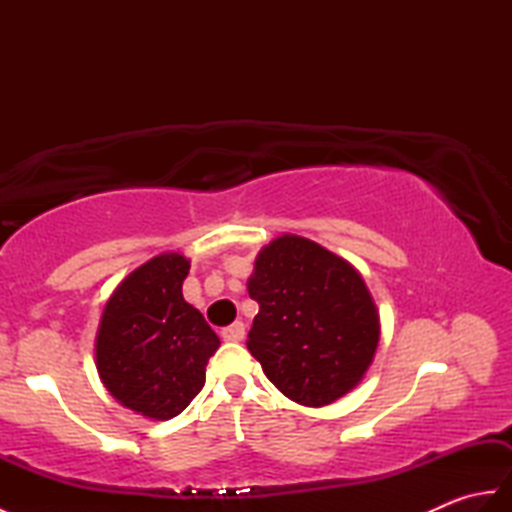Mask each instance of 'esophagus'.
I'll list each match as a JSON object with an SVG mask.
<instances>
[{
    "label": "esophagus",
    "instance_id": "1",
    "mask_svg": "<svg viewBox=\"0 0 512 512\" xmlns=\"http://www.w3.org/2000/svg\"><path fill=\"white\" fill-rule=\"evenodd\" d=\"M244 334H246V325L242 321H235L222 330V339L228 343H239L244 339Z\"/></svg>",
    "mask_w": 512,
    "mask_h": 512
}]
</instances>
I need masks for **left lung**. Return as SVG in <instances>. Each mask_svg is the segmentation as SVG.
Instances as JSON below:
<instances>
[{"instance_id": "8db88e82", "label": "left lung", "mask_w": 512, "mask_h": 512, "mask_svg": "<svg viewBox=\"0 0 512 512\" xmlns=\"http://www.w3.org/2000/svg\"><path fill=\"white\" fill-rule=\"evenodd\" d=\"M248 295L259 312L248 350L270 383L306 407L356 387L378 345V314L363 277L330 250L297 235L270 242Z\"/></svg>"}]
</instances>
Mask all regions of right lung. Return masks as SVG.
Wrapping results in <instances>:
<instances>
[{"label": "right lung", "instance_id": "add662e5", "mask_svg": "<svg viewBox=\"0 0 512 512\" xmlns=\"http://www.w3.org/2000/svg\"><path fill=\"white\" fill-rule=\"evenodd\" d=\"M189 262L165 253L136 268L116 288L96 336V367L107 391L154 420L189 407L206 380L220 339L182 297Z\"/></svg>", "mask_w": 512, "mask_h": 512}]
</instances>
